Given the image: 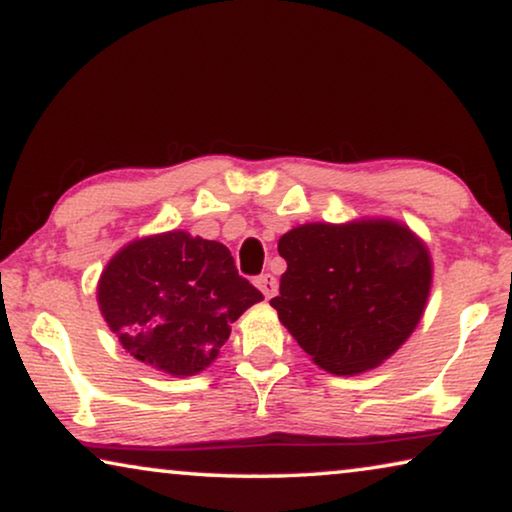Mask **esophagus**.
I'll use <instances>...</instances> for the list:
<instances>
[{
	"instance_id": "obj_1",
	"label": "esophagus",
	"mask_w": 512,
	"mask_h": 512,
	"mask_svg": "<svg viewBox=\"0 0 512 512\" xmlns=\"http://www.w3.org/2000/svg\"><path fill=\"white\" fill-rule=\"evenodd\" d=\"M255 285L257 290L264 294V299H273L278 294V280L273 278L271 273H262V276L255 280Z\"/></svg>"
}]
</instances>
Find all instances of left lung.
Here are the masks:
<instances>
[{"mask_svg": "<svg viewBox=\"0 0 512 512\" xmlns=\"http://www.w3.org/2000/svg\"><path fill=\"white\" fill-rule=\"evenodd\" d=\"M278 253L287 271L271 306L320 369L334 376L376 369L420 325L434 266L403 222H306L280 236Z\"/></svg>", "mask_w": 512, "mask_h": 512, "instance_id": "obj_1", "label": "left lung"}]
</instances>
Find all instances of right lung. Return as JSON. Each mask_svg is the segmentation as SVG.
<instances>
[{
    "instance_id": "add662e5",
    "label": "right lung",
    "mask_w": 512,
    "mask_h": 512,
    "mask_svg": "<svg viewBox=\"0 0 512 512\" xmlns=\"http://www.w3.org/2000/svg\"><path fill=\"white\" fill-rule=\"evenodd\" d=\"M262 299L227 246L183 229L129 241L97 283L99 311L122 348L174 378L208 369L232 322Z\"/></svg>"
}]
</instances>
